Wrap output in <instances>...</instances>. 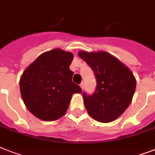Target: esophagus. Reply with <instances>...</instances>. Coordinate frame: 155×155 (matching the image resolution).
Instances as JSON below:
<instances>
[{
	"instance_id": "obj_1",
	"label": "esophagus",
	"mask_w": 155,
	"mask_h": 155,
	"mask_svg": "<svg viewBox=\"0 0 155 155\" xmlns=\"http://www.w3.org/2000/svg\"><path fill=\"white\" fill-rule=\"evenodd\" d=\"M80 87H81V89H82V90H83V89H84V83H81V84H80Z\"/></svg>"
}]
</instances>
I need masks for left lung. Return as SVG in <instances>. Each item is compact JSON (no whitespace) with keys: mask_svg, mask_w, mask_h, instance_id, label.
<instances>
[{"mask_svg":"<svg viewBox=\"0 0 155 155\" xmlns=\"http://www.w3.org/2000/svg\"><path fill=\"white\" fill-rule=\"evenodd\" d=\"M79 57L93 70L97 88L92 95L83 93L85 108L95 120L112 122L131 104L136 81L125 65L105 51H79Z\"/></svg>","mask_w":155,"mask_h":155,"instance_id":"1","label":"left lung"}]
</instances>
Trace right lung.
Listing matches in <instances>:
<instances>
[{
    "instance_id": "1",
    "label": "right lung",
    "mask_w": 155,
    "mask_h": 155,
    "mask_svg": "<svg viewBox=\"0 0 155 155\" xmlns=\"http://www.w3.org/2000/svg\"><path fill=\"white\" fill-rule=\"evenodd\" d=\"M71 52L54 49L37 58L24 70L20 81L23 101L31 113L45 121L61 118L74 93L81 89L73 82Z\"/></svg>"
}]
</instances>
